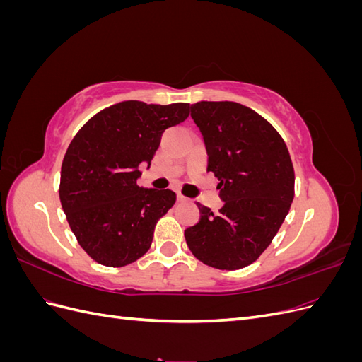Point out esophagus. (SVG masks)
Segmentation results:
<instances>
[{"mask_svg": "<svg viewBox=\"0 0 362 362\" xmlns=\"http://www.w3.org/2000/svg\"><path fill=\"white\" fill-rule=\"evenodd\" d=\"M177 201H178V202H187V198H184L182 194H178V196H177Z\"/></svg>", "mask_w": 362, "mask_h": 362, "instance_id": "1", "label": "esophagus"}]
</instances>
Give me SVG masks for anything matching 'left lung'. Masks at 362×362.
<instances>
[{
    "label": "left lung",
    "instance_id": "obj_1",
    "mask_svg": "<svg viewBox=\"0 0 362 362\" xmlns=\"http://www.w3.org/2000/svg\"><path fill=\"white\" fill-rule=\"evenodd\" d=\"M190 116L204 137L223 206L214 214L196 204L199 222L184 231L204 264L237 270L272 243L294 198V170L286 141L264 117L231 101H201Z\"/></svg>",
    "mask_w": 362,
    "mask_h": 362
}]
</instances>
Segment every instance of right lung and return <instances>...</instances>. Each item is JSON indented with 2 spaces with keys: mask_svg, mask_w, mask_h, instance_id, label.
Listing matches in <instances>:
<instances>
[{
  "mask_svg": "<svg viewBox=\"0 0 362 362\" xmlns=\"http://www.w3.org/2000/svg\"><path fill=\"white\" fill-rule=\"evenodd\" d=\"M190 104L124 101L96 113L64 154L60 202L80 246L92 259L124 267L144 257L154 228L177 201L172 190L139 187L164 129L189 117Z\"/></svg>",
  "mask_w": 362,
  "mask_h": 362,
  "instance_id": "right-lung-1",
  "label": "right lung"
}]
</instances>
